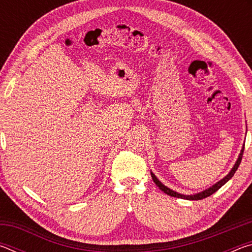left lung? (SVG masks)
<instances>
[{
	"mask_svg": "<svg viewBox=\"0 0 252 252\" xmlns=\"http://www.w3.org/2000/svg\"><path fill=\"white\" fill-rule=\"evenodd\" d=\"M244 149H245V144H244V147H242L240 153H239V157H238V159H237V161H236V163L233 164L232 169L230 170V172L227 174V176L221 179V180H219L217 183H215V185L211 186L210 188H208V189L201 191V192L193 193V194H182V193H179V192H177V191L170 189V188H168L167 186H164L163 183H162V182L159 180V179H158V178L155 176V173H153L152 171H151V177H152L153 181H155L156 185H157L158 187H159V189H160L161 191H163L164 193H167L168 195H171V197H174V198L187 199V200H201V199H203V198L209 197V195H211L212 193H215L217 190H219L221 187H222L223 185H225V183H227V182L230 180V179H231V178L233 177V174L236 173L237 169H238V167H239V164H240V162H241L242 155H244Z\"/></svg>",
	"mask_w": 252,
	"mask_h": 252,
	"instance_id": "left-lung-1",
	"label": "left lung"
}]
</instances>
